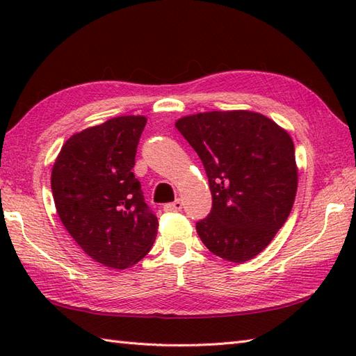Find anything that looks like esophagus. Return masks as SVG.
Returning a JSON list of instances; mask_svg holds the SVG:
<instances>
[{"instance_id": "1", "label": "esophagus", "mask_w": 356, "mask_h": 356, "mask_svg": "<svg viewBox=\"0 0 356 356\" xmlns=\"http://www.w3.org/2000/svg\"><path fill=\"white\" fill-rule=\"evenodd\" d=\"M182 207H184L182 200L177 199V200H174L171 203H166V205H163V211H165V213H177V211L182 209Z\"/></svg>"}]
</instances>
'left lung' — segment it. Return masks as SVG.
Instances as JSON below:
<instances>
[{
    "label": "left lung",
    "mask_w": 356,
    "mask_h": 356,
    "mask_svg": "<svg viewBox=\"0 0 356 356\" xmlns=\"http://www.w3.org/2000/svg\"><path fill=\"white\" fill-rule=\"evenodd\" d=\"M176 128L199 154L213 208L195 223L211 252L243 263L282 228L297 194L291 136L254 111H208L179 119Z\"/></svg>",
    "instance_id": "obj_1"
}]
</instances>
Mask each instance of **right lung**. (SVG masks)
Listing matches in <instances>:
<instances>
[{
  "label": "right lung",
  "instance_id": "obj_1",
  "mask_svg": "<svg viewBox=\"0 0 356 356\" xmlns=\"http://www.w3.org/2000/svg\"><path fill=\"white\" fill-rule=\"evenodd\" d=\"M143 116H119L64 143L51 193L65 229L87 255L113 269L142 260L154 243L157 217L134 177Z\"/></svg>",
  "mask_w": 356,
  "mask_h": 356
}]
</instances>
